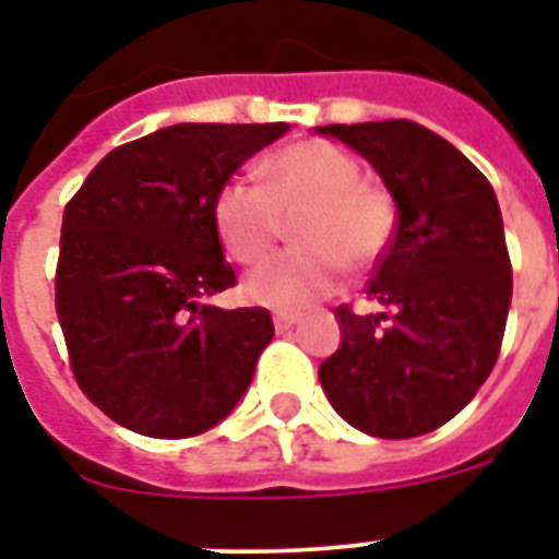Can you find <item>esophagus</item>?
<instances>
[{"label": "esophagus", "mask_w": 559, "mask_h": 559, "mask_svg": "<svg viewBox=\"0 0 559 559\" xmlns=\"http://www.w3.org/2000/svg\"><path fill=\"white\" fill-rule=\"evenodd\" d=\"M272 322H275V331L287 333L298 324V316L296 313H275V316H272Z\"/></svg>", "instance_id": "esophagus-1"}]
</instances>
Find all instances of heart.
I'll return each instance as SVG.
<instances>
[{
  "mask_svg": "<svg viewBox=\"0 0 559 559\" xmlns=\"http://www.w3.org/2000/svg\"><path fill=\"white\" fill-rule=\"evenodd\" d=\"M261 186L228 179L211 205L223 249L237 263H258L272 252L293 219L298 249L272 258L246 278L243 296L272 310H305L331 296L342 270H368L394 237V200L362 179L340 144L322 139L284 144L261 162Z\"/></svg>",
  "mask_w": 559,
  "mask_h": 559,
  "instance_id": "obj_1",
  "label": "heart"
}]
</instances>
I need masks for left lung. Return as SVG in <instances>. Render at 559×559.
<instances>
[{
	"instance_id": "1",
	"label": "left lung",
	"mask_w": 559,
	"mask_h": 559,
	"mask_svg": "<svg viewBox=\"0 0 559 559\" xmlns=\"http://www.w3.org/2000/svg\"><path fill=\"white\" fill-rule=\"evenodd\" d=\"M319 133L362 153L397 205L394 237L366 284L382 313L336 307L342 345L319 380L359 432L417 438L459 415L499 359L513 293L502 211L485 174L415 121Z\"/></svg>"
}]
</instances>
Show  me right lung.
<instances>
[{
  "instance_id": "add662e5",
  "label": "right lung",
  "mask_w": 559,
  "mask_h": 559,
  "mask_svg": "<svg viewBox=\"0 0 559 559\" xmlns=\"http://www.w3.org/2000/svg\"><path fill=\"white\" fill-rule=\"evenodd\" d=\"M289 124H174L127 142L66 202L55 307L83 394L147 438H191L237 406L270 345L263 307L235 287L211 205Z\"/></svg>"
}]
</instances>
